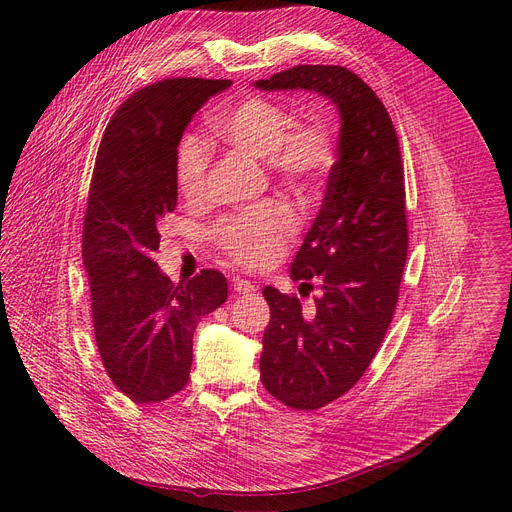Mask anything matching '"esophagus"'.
Segmentation results:
<instances>
[{
	"label": "esophagus",
	"instance_id": "34e87169",
	"mask_svg": "<svg viewBox=\"0 0 512 512\" xmlns=\"http://www.w3.org/2000/svg\"><path fill=\"white\" fill-rule=\"evenodd\" d=\"M233 289L237 291V294H253L257 287L251 281H247V279H235L233 281Z\"/></svg>",
	"mask_w": 512,
	"mask_h": 512
}]
</instances>
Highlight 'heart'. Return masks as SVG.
Instances as JSON below:
<instances>
[{"instance_id": "b5f03b06", "label": "heart", "mask_w": 512, "mask_h": 512, "mask_svg": "<svg viewBox=\"0 0 512 512\" xmlns=\"http://www.w3.org/2000/svg\"><path fill=\"white\" fill-rule=\"evenodd\" d=\"M214 133L235 152L263 162L267 174L300 202L316 200L336 162L330 129L322 121L294 123L291 113L261 97L237 103L214 123ZM208 148L194 135L178 148L176 176L188 200L206 192ZM296 233V218L279 202H263L233 214L216 227L214 239L225 255L247 267H267L281 257Z\"/></svg>"}]
</instances>
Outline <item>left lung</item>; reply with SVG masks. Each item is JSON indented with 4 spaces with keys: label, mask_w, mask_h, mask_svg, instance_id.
Wrapping results in <instances>:
<instances>
[{
    "label": "left lung",
    "mask_w": 512,
    "mask_h": 512,
    "mask_svg": "<svg viewBox=\"0 0 512 512\" xmlns=\"http://www.w3.org/2000/svg\"><path fill=\"white\" fill-rule=\"evenodd\" d=\"M261 91L306 89L340 115L338 160L322 208L289 275L320 281L314 310L265 285L271 318L259 360L263 387L291 409H320L369 369L399 300L409 249L405 178L393 121L358 75L344 66L298 64L257 81Z\"/></svg>",
    "instance_id": "left-lung-1"
}]
</instances>
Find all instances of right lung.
<instances>
[{
	"instance_id": "right-lung-1",
	"label": "right lung",
	"mask_w": 512,
	"mask_h": 512,
	"mask_svg": "<svg viewBox=\"0 0 512 512\" xmlns=\"http://www.w3.org/2000/svg\"><path fill=\"white\" fill-rule=\"evenodd\" d=\"M227 79H166L135 91L103 133L83 229V263L103 367L135 403L182 391L202 316L227 302L221 271L174 283L154 261L178 202V145L192 115Z\"/></svg>"
}]
</instances>
